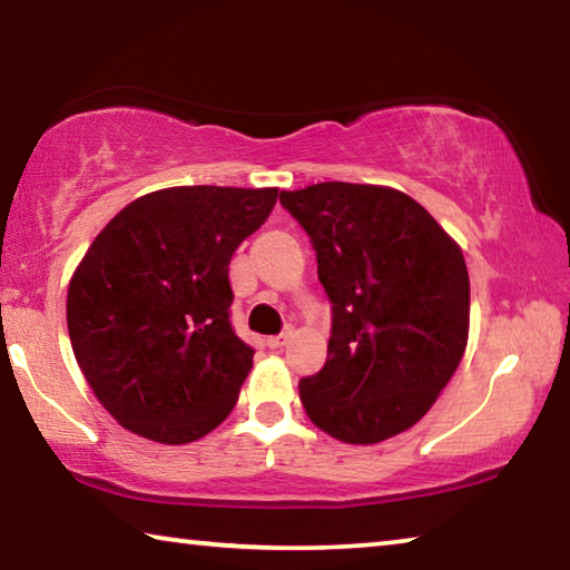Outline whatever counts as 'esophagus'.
<instances>
[{
  "label": "esophagus",
  "mask_w": 570,
  "mask_h": 570,
  "mask_svg": "<svg viewBox=\"0 0 570 570\" xmlns=\"http://www.w3.org/2000/svg\"><path fill=\"white\" fill-rule=\"evenodd\" d=\"M288 340H292V332H282V334H276V336H268L266 346H268V350H282V346L288 344Z\"/></svg>",
  "instance_id": "obj_1"
}]
</instances>
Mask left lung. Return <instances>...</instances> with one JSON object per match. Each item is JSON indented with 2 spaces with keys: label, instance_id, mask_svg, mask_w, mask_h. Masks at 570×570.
Masks as SVG:
<instances>
[{
  "label": "left lung",
  "instance_id": "1",
  "mask_svg": "<svg viewBox=\"0 0 570 570\" xmlns=\"http://www.w3.org/2000/svg\"><path fill=\"white\" fill-rule=\"evenodd\" d=\"M332 302L326 364L298 382L316 428L374 445L424 417L468 344L470 278L460 246L417 200L384 186L282 190Z\"/></svg>",
  "mask_w": 570,
  "mask_h": 570
}]
</instances>
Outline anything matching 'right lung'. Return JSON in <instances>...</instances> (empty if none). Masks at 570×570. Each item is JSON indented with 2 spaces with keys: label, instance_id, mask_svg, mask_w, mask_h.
I'll return each mask as SVG.
<instances>
[{
  "label": "right lung",
  "instance_id": "add662e5",
  "mask_svg": "<svg viewBox=\"0 0 570 570\" xmlns=\"http://www.w3.org/2000/svg\"><path fill=\"white\" fill-rule=\"evenodd\" d=\"M278 188L180 186L125 206L75 268L67 330L115 420L163 445L224 422L254 350L230 326L228 264Z\"/></svg>",
  "mask_w": 570,
  "mask_h": 570
}]
</instances>
